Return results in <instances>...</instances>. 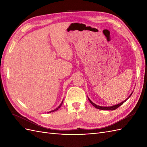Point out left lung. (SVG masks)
Returning a JSON list of instances; mask_svg holds the SVG:
<instances>
[{
	"label": "left lung",
	"mask_w": 147,
	"mask_h": 147,
	"mask_svg": "<svg viewBox=\"0 0 147 147\" xmlns=\"http://www.w3.org/2000/svg\"><path fill=\"white\" fill-rule=\"evenodd\" d=\"M132 92L131 93V94H130V96L128 97V98H127L125 100H124L123 102H121V103H119V104H117V105H113V106H111V107H101V106H99V105H97L96 104H94L93 103V102L88 98V100H89V101L90 102V103L94 107H96V109H99V110H115V109H117L118 107H119V106H121L124 102H125L128 99H129V97H130V96L132 95Z\"/></svg>",
	"instance_id": "1"
}]
</instances>
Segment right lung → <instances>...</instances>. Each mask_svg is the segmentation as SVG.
I'll return each mask as SVG.
<instances>
[{
    "mask_svg": "<svg viewBox=\"0 0 147 147\" xmlns=\"http://www.w3.org/2000/svg\"><path fill=\"white\" fill-rule=\"evenodd\" d=\"M63 102H62V103L61 104V105H59V106L58 107H57V108H56V109H55V110H52V111H51V112H48V113H51V112H56V110H58V109H59V108L61 107V106L62 104H63Z\"/></svg>",
    "mask_w": 147,
    "mask_h": 147,
    "instance_id": "right-lung-1",
    "label": "right lung"
}]
</instances>
